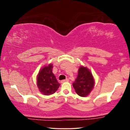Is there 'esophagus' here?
I'll return each mask as SVG.
<instances>
[{"label":"esophagus","instance_id":"obj_1","mask_svg":"<svg viewBox=\"0 0 130 130\" xmlns=\"http://www.w3.org/2000/svg\"><path fill=\"white\" fill-rule=\"evenodd\" d=\"M69 79H64V80H61V82L63 83V82H69Z\"/></svg>","mask_w":130,"mask_h":130}]
</instances>
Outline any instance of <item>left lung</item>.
Segmentation results:
<instances>
[{
	"label": "left lung",
	"instance_id": "left-lung-1",
	"mask_svg": "<svg viewBox=\"0 0 130 130\" xmlns=\"http://www.w3.org/2000/svg\"><path fill=\"white\" fill-rule=\"evenodd\" d=\"M95 81L90 71L87 67H80L77 77L73 83L76 93L80 96H87L93 89Z\"/></svg>",
	"mask_w": 130,
	"mask_h": 130
}]
</instances>
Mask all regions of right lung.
I'll use <instances>...</instances> for the list:
<instances>
[{"mask_svg":"<svg viewBox=\"0 0 130 130\" xmlns=\"http://www.w3.org/2000/svg\"><path fill=\"white\" fill-rule=\"evenodd\" d=\"M53 67L52 64L45 66L41 69L37 76V86L43 95H52L57 90L60 85L53 73Z\"/></svg>","mask_w":130,"mask_h":130,"instance_id":"1","label":"right lung"}]
</instances>
